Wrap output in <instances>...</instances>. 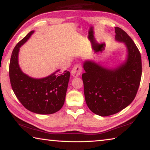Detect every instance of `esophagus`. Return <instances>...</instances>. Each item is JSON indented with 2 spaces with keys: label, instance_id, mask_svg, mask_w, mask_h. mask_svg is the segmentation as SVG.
I'll list each match as a JSON object with an SVG mask.
<instances>
[{
  "label": "esophagus",
  "instance_id": "obj_1",
  "mask_svg": "<svg viewBox=\"0 0 150 150\" xmlns=\"http://www.w3.org/2000/svg\"><path fill=\"white\" fill-rule=\"evenodd\" d=\"M82 72V67L79 63L76 64L71 70V75L73 77H77Z\"/></svg>",
  "mask_w": 150,
  "mask_h": 150
}]
</instances>
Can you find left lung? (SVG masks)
I'll return each mask as SVG.
<instances>
[{"label": "left lung", "mask_w": 150, "mask_h": 150, "mask_svg": "<svg viewBox=\"0 0 150 150\" xmlns=\"http://www.w3.org/2000/svg\"><path fill=\"white\" fill-rule=\"evenodd\" d=\"M115 40L126 47L125 60L108 68L93 60L83 63L82 75L85 101L88 108L100 116L118 112L134 100L142 77L141 55L126 32L115 28Z\"/></svg>", "instance_id": "obj_1"}]
</instances>
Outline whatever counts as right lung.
Returning a JSON list of instances; mask_svg holds the SVG:
<instances>
[{
  "instance_id": "add662e5",
  "label": "right lung",
  "mask_w": 150,
  "mask_h": 150,
  "mask_svg": "<svg viewBox=\"0 0 150 150\" xmlns=\"http://www.w3.org/2000/svg\"><path fill=\"white\" fill-rule=\"evenodd\" d=\"M29 32L12 51L9 66L11 84L15 95L28 110L39 115H50L59 111L64 104L70 73L57 69L43 78H33L22 71L18 64L20 47L34 34Z\"/></svg>"
}]
</instances>
